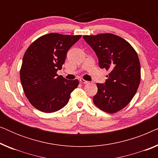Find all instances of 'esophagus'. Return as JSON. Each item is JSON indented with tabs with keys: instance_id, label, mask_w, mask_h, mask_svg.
<instances>
[{
	"instance_id": "34e87169",
	"label": "esophagus",
	"mask_w": 158,
	"mask_h": 158,
	"mask_svg": "<svg viewBox=\"0 0 158 158\" xmlns=\"http://www.w3.org/2000/svg\"><path fill=\"white\" fill-rule=\"evenodd\" d=\"M80 82H81V83H82V84H87V83H89V82L87 81H85V80L83 79V78L80 79Z\"/></svg>"
}]
</instances>
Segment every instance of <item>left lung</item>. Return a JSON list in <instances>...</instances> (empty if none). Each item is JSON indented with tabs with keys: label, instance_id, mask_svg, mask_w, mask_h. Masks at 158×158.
<instances>
[{
	"label": "left lung",
	"instance_id": "obj_1",
	"mask_svg": "<svg viewBox=\"0 0 158 158\" xmlns=\"http://www.w3.org/2000/svg\"><path fill=\"white\" fill-rule=\"evenodd\" d=\"M98 59L99 67L109 71L105 83H97L93 101L109 114L116 113L130 102L139 87L141 72L138 55L131 45L113 34L83 36Z\"/></svg>",
	"mask_w": 158,
	"mask_h": 158
}]
</instances>
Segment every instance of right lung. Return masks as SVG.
<instances>
[{"label":"right lung","instance_id":"1","mask_svg":"<svg viewBox=\"0 0 158 158\" xmlns=\"http://www.w3.org/2000/svg\"><path fill=\"white\" fill-rule=\"evenodd\" d=\"M81 36L47 34L28 47L23 57L20 79L26 96L36 109L52 113L68 103L79 81H69L57 72L62 69L68 51Z\"/></svg>","mask_w":158,"mask_h":158}]
</instances>
